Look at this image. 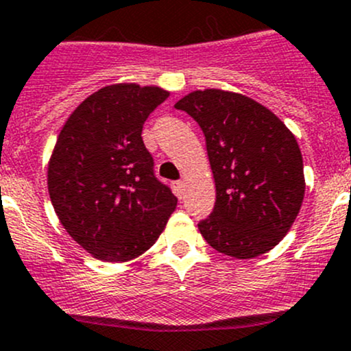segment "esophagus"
Returning a JSON list of instances; mask_svg holds the SVG:
<instances>
[{
    "instance_id": "34e87169",
    "label": "esophagus",
    "mask_w": 351,
    "mask_h": 351,
    "mask_svg": "<svg viewBox=\"0 0 351 351\" xmlns=\"http://www.w3.org/2000/svg\"><path fill=\"white\" fill-rule=\"evenodd\" d=\"M173 188H175V193L178 195V197H182L183 188H185V183H183L182 180H178V182H173Z\"/></svg>"
}]
</instances>
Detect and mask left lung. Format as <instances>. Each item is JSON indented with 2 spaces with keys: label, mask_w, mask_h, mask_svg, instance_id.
I'll return each mask as SVG.
<instances>
[{
  "label": "left lung",
  "mask_w": 351,
  "mask_h": 351,
  "mask_svg": "<svg viewBox=\"0 0 351 351\" xmlns=\"http://www.w3.org/2000/svg\"><path fill=\"white\" fill-rule=\"evenodd\" d=\"M176 109L205 134L217 188L200 234L225 256L252 259L278 245L304 197L296 138L276 114L242 94L206 88L180 99Z\"/></svg>",
  "instance_id": "obj_1"
}]
</instances>
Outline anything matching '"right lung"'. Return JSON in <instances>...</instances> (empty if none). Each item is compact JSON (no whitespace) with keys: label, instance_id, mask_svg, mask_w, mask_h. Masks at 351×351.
Returning a JSON list of instances; mask_svg holds the SVG:
<instances>
[{"label":"right lung","instance_id":"1","mask_svg":"<svg viewBox=\"0 0 351 351\" xmlns=\"http://www.w3.org/2000/svg\"><path fill=\"white\" fill-rule=\"evenodd\" d=\"M160 87L116 84L88 95L58 134L49 163L55 213L80 247L108 263L145 254L176 197L154 175L143 124L166 101Z\"/></svg>","mask_w":351,"mask_h":351}]
</instances>
